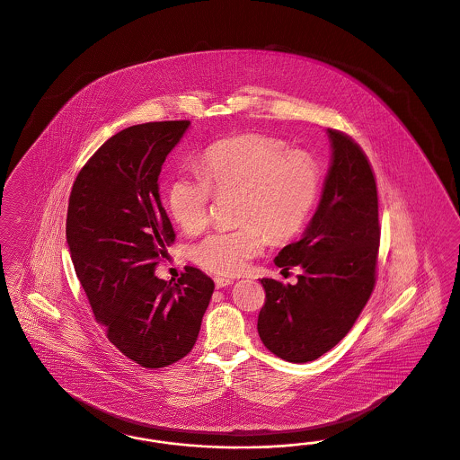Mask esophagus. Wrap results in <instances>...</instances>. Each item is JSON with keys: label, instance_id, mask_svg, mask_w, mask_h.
Wrapping results in <instances>:
<instances>
[{"label": "esophagus", "instance_id": "obj_1", "mask_svg": "<svg viewBox=\"0 0 460 460\" xmlns=\"http://www.w3.org/2000/svg\"><path fill=\"white\" fill-rule=\"evenodd\" d=\"M214 282H216V287H217V288H224V287L234 284V280H231V279H226V277H216V279H214Z\"/></svg>", "mask_w": 460, "mask_h": 460}]
</instances>
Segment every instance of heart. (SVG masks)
I'll use <instances>...</instances> for the list:
<instances>
[{
  "instance_id": "b5f03b06",
  "label": "heart",
  "mask_w": 460,
  "mask_h": 460,
  "mask_svg": "<svg viewBox=\"0 0 460 460\" xmlns=\"http://www.w3.org/2000/svg\"><path fill=\"white\" fill-rule=\"evenodd\" d=\"M200 170L174 174L168 208L181 229L195 233L207 221L216 193L239 191L238 219L244 224L214 229L191 246V258L217 275H238L271 241L292 238L316 204L321 174L316 161L290 151L284 141L246 134L207 147Z\"/></svg>"
}]
</instances>
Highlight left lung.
I'll list each match as a JSON object with an SVG mask.
<instances>
[{
    "label": "left lung",
    "instance_id": "1",
    "mask_svg": "<svg viewBox=\"0 0 460 460\" xmlns=\"http://www.w3.org/2000/svg\"><path fill=\"white\" fill-rule=\"evenodd\" d=\"M332 159L316 212L301 239L275 256L280 269L301 267L297 284L261 279L267 301L258 334L294 364L319 358L345 338L376 284L379 202L372 168L349 136L326 130Z\"/></svg>",
    "mask_w": 460,
    "mask_h": 460
}]
</instances>
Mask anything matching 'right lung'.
Instances as JSON below:
<instances>
[{
    "label": "right lung",
    "mask_w": 460,
    "mask_h": 460,
    "mask_svg": "<svg viewBox=\"0 0 460 460\" xmlns=\"http://www.w3.org/2000/svg\"><path fill=\"white\" fill-rule=\"evenodd\" d=\"M189 120L147 122L111 136L83 166L67 206L66 241L96 321L127 358L161 368L195 345L214 282L185 267L155 275L174 231L161 204V166Z\"/></svg>",
    "instance_id": "right-lung-1"
}]
</instances>
